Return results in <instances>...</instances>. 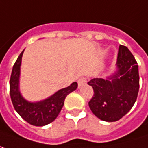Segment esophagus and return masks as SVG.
<instances>
[{
    "instance_id": "esophagus-1",
    "label": "esophagus",
    "mask_w": 148,
    "mask_h": 148,
    "mask_svg": "<svg viewBox=\"0 0 148 148\" xmlns=\"http://www.w3.org/2000/svg\"><path fill=\"white\" fill-rule=\"evenodd\" d=\"M86 82H87L86 78H85V77L79 78V79H78V85H79V87H81L82 86L86 85Z\"/></svg>"
}]
</instances>
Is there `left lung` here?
Wrapping results in <instances>:
<instances>
[{
  "mask_svg": "<svg viewBox=\"0 0 148 148\" xmlns=\"http://www.w3.org/2000/svg\"><path fill=\"white\" fill-rule=\"evenodd\" d=\"M117 71L107 79L94 78L88 82L94 95L89 101L91 112L107 122L120 119L131 109L139 91L138 65L125 46L119 47Z\"/></svg>",
  "mask_w": 148,
  "mask_h": 148,
  "instance_id": "left-lung-1",
  "label": "left lung"
}]
</instances>
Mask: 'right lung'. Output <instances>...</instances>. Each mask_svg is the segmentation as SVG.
I'll use <instances>...</instances> for the list:
<instances>
[{
  "instance_id": "add662e5",
  "label": "right lung",
  "mask_w": 148,
  "mask_h": 148,
  "mask_svg": "<svg viewBox=\"0 0 148 148\" xmlns=\"http://www.w3.org/2000/svg\"><path fill=\"white\" fill-rule=\"evenodd\" d=\"M24 51V50H23ZM23 51L15 62L10 78V96L17 113L34 126H44L54 121L61 112L66 97L78 87L77 82L61 89L52 96L42 101L31 102L23 97L19 90V76Z\"/></svg>"
}]
</instances>
